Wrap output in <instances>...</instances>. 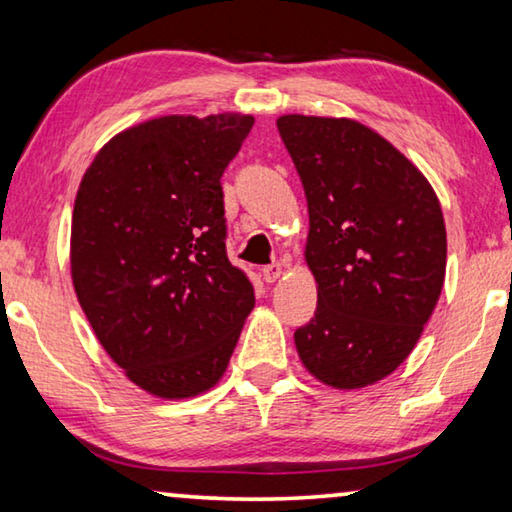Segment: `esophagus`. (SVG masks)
Wrapping results in <instances>:
<instances>
[{
  "label": "esophagus",
  "mask_w": 512,
  "mask_h": 512,
  "mask_svg": "<svg viewBox=\"0 0 512 512\" xmlns=\"http://www.w3.org/2000/svg\"><path fill=\"white\" fill-rule=\"evenodd\" d=\"M282 275V266L280 264H269V266H264L262 269V278L266 280V282H275Z\"/></svg>",
  "instance_id": "1"
}]
</instances>
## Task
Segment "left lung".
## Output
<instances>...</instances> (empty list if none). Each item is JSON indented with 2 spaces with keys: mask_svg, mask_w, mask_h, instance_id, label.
<instances>
[{
  "mask_svg": "<svg viewBox=\"0 0 512 512\" xmlns=\"http://www.w3.org/2000/svg\"><path fill=\"white\" fill-rule=\"evenodd\" d=\"M310 214L316 312L294 332L323 385L360 389L401 367L442 294L446 227L412 161L351 118H278Z\"/></svg>",
  "mask_w": 512,
  "mask_h": 512,
  "instance_id": "obj_1",
  "label": "left lung"
}]
</instances>
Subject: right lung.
Masks as SVG:
<instances>
[{"label":"right lung","mask_w":512,"mask_h":512,"mask_svg":"<svg viewBox=\"0 0 512 512\" xmlns=\"http://www.w3.org/2000/svg\"><path fill=\"white\" fill-rule=\"evenodd\" d=\"M255 118L161 116L113 136L81 177L70 271L88 323L125 376L159 399L223 378L255 307L225 253L221 177Z\"/></svg>","instance_id":"add662e5"}]
</instances>
